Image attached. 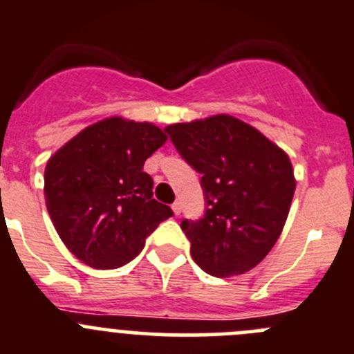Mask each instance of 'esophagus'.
Returning <instances> with one entry per match:
<instances>
[{"mask_svg":"<svg viewBox=\"0 0 354 354\" xmlns=\"http://www.w3.org/2000/svg\"><path fill=\"white\" fill-rule=\"evenodd\" d=\"M171 210H174L175 215H179L180 210H183V207H180V201H175V203L171 205Z\"/></svg>","mask_w":354,"mask_h":354,"instance_id":"obj_1","label":"esophagus"}]
</instances>
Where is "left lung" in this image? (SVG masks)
<instances>
[{
	"label": "left lung",
	"instance_id": "1",
	"mask_svg": "<svg viewBox=\"0 0 354 354\" xmlns=\"http://www.w3.org/2000/svg\"><path fill=\"white\" fill-rule=\"evenodd\" d=\"M165 130L201 174L207 214L180 224L194 262L217 278L250 271L274 247L290 212L295 175L288 154L231 114Z\"/></svg>",
	"mask_w": 354,
	"mask_h": 354
}]
</instances>
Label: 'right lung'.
I'll list each match as a JSON object with an SVG mask.
<instances>
[{"instance_id":"1","label":"right lung","mask_w":354,"mask_h":354,"mask_svg":"<svg viewBox=\"0 0 354 354\" xmlns=\"http://www.w3.org/2000/svg\"><path fill=\"white\" fill-rule=\"evenodd\" d=\"M149 121L111 116L88 124L50 156L45 201L60 240L86 266L113 269L144 248L168 205L153 200L144 161L167 142Z\"/></svg>"}]
</instances>
